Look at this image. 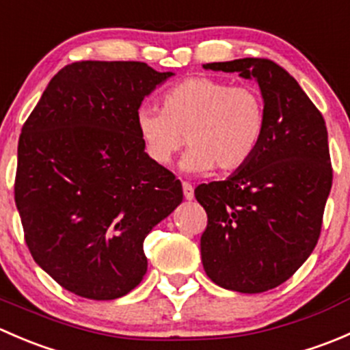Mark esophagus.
Wrapping results in <instances>:
<instances>
[{"mask_svg":"<svg viewBox=\"0 0 350 350\" xmlns=\"http://www.w3.org/2000/svg\"><path fill=\"white\" fill-rule=\"evenodd\" d=\"M183 195L188 201H191L193 198H195V189H193V186L189 185V183H183Z\"/></svg>","mask_w":350,"mask_h":350,"instance_id":"34e87169","label":"esophagus"}]
</instances>
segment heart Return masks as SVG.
I'll return each instance as SVG.
<instances>
[{"label": "heart", "instance_id": "heart-1", "mask_svg": "<svg viewBox=\"0 0 350 350\" xmlns=\"http://www.w3.org/2000/svg\"><path fill=\"white\" fill-rule=\"evenodd\" d=\"M161 109L140 108L135 126L147 157L171 164L181 147L191 149L181 167L204 174L217 165L232 172L243 167L262 142L266 105L257 88L232 86L213 77H189L162 94Z\"/></svg>", "mask_w": 350, "mask_h": 350}]
</instances>
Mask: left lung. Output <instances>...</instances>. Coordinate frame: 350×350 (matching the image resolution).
<instances>
[{"instance_id":"left-lung-1","label":"left lung","mask_w":350,"mask_h":350,"mask_svg":"<svg viewBox=\"0 0 350 350\" xmlns=\"http://www.w3.org/2000/svg\"><path fill=\"white\" fill-rule=\"evenodd\" d=\"M203 67L257 81L266 132L243 167L195 189L208 215L201 262L221 288L262 293L289 280L319 242L332 188L325 120L295 77L269 59Z\"/></svg>"}]
</instances>
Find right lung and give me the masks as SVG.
<instances>
[{"label":"right lung","instance_id":"right-lung-1","mask_svg":"<svg viewBox=\"0 0 350 350\" xmlns=\"http://www.w3.org/2000/svg\"><path fill=\"white\" fill-rule=\"evenodd\" d=\"M174 76L146 62L62 67L25 122L15 203L35 262L67 291L125 296L147 273L144 241L183 201L139 139L144 98Z\"/></svg>","mask_w":350,"mask_h":350}]
</instances>
